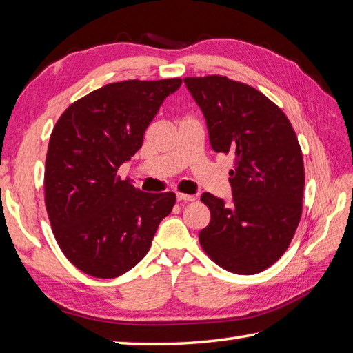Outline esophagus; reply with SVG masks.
Here are the masks:
<instances>
[{
    "mask_svg": "<svg viewBox=\"0 0 353 353\" xmlns=\"http://www.w3.org/2000/svg\"><path fill=\"white\" fill-rule=\"evenodd\" d=\"M176 199H177V201H182V203H188V201L196 200V197L194 196H190V194H182V192H177Z\"/></svg>",
    "mask_w": 353,
    "mask_h": 353,
    "instance_id": "34e87169",
    "label": "esophagus"
}]
</instances>
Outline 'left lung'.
Wrapping results in <instances>:
<instances>
[{
    "label": "left lung",
    "instance_id": "1",
    "mask_svg": "<svg viewBox=\"0 0 353 353\" xmlns=\"http://www.w3.org/2000/svg\"><path fill=\"white\" fill-rule=\"evenodd\" d=\"M216 153L234 157L232 203L203 192L211 221L199 241L216 265L256 274L288 249L302 216V150L287 115L256 89L224 76L186 77Z\"/></svg>",
    "mask_w": 353,
    "mask_h": 353
}]
</instances>
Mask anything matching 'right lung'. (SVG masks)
<instances>
[{
    "label": "right lung",
    "instance_id": "add662e5",
    "mask_svg": "<svg viewBox=\"0 0 353 353\" xmlns=\"http://www.w3.org/2000/svg\"><path fill=\"white\" fill-rule=\"evenodd\" d=\"M181 85L182 79L109 83L72 103L52 129L45 206L59 247L89 276L112 279L137 265L176 203L174 192H142L117 171Z\"/></svg>",
    "mask_w": 353,
    "mask_h": 353
}]
</instances>
